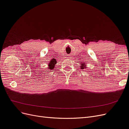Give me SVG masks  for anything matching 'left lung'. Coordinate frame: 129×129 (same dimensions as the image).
Returning a JSON list of instances; mask_svg holds the SVG:
<instances>
[{
  "label": "left lung",
  "mask_w": 129,
  "mask_h": 129,
  "mask_svg": "<svg viewBox=\"0 0 129 129\" xmlns=\"http://www.w3.org/2000/svg\"><path fill=\"white\" fill-rule=\"evenodd\" d=\"M82 67V68L83 69H84V68H85V63H83V65H82V66H81Z\"/></svg>",
  "instance_id": "obj_1"
}]
</instances>
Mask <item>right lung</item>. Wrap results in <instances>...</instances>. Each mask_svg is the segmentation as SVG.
Instances as JSON below:
<instances>
[{
	"label": "right lung",
	"mask_w": 129,
	"mask_h": 129,
	"mask_svg": "<svg viewBox=\"0 0 129 129\" xmlns=\"http://www.w3.org/2000/svg\"><path fill=\"white\" fill-rule=\"evenodd\" d=\"M55 62H56V61L54 60L53 59L50 61V62L48 63V68L49 69H53V68H54V65L55 64Z\"/></svg>",
	"instance_id": "right-lung-1"
}]
</instances>
